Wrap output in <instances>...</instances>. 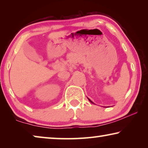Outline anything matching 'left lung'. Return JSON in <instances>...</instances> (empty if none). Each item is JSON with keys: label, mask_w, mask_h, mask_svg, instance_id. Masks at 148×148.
<instances>
[{"label": "left lung", "mask_w": 148, "mask_h": 148, "mask_svg": "<svg viewBox=\"0 0 148 148\" xmlns=\"http://www.w3.org/2000/svg\"><path fill=\"white\" fill-rule=\"evenodd\" d=\"M88 100H89V101H90V102H91V103H92V104H94V103H93V102H92V101H91V100H90V99H88Z\"/></svg>", "instance_id": "obj_1"}]
</instances>
